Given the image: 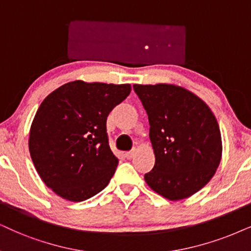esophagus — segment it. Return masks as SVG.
I'll list each match as a JSON object with an SVG mask.
<instances>
[{"label": "esophagus", "mask_w": 251, "mask_h": 251, "mask_svg": "<svg viewBox=\"0 0 251 251\" xmlns=\"http://www.w3.org/2000/svg\"><path fill=\"white\" fill-rule=\"evenodd\" d=\"M134 153L135 151H127V153H125V157L127 158V160H131V158L134 156Z\"/></svg>", "instance_id": "34e87169"}]
</instances>
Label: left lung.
<instances>
[{"label": "left lung", "instance_id": "1", "mask_svg": "<svg viewBox=\"0 0 251 251\" xmlns=\"http://www.w3.org/2000/svg\"><path fill=\"white\" fill-rule=\"evenodd\" d=\"M147 111L153 170L145 180L171 201L189 198L210 182L223 155L218 120L204 100L175 84H134Z\"/></svg>", "mask_w": 251, "mask_h": 251}]
</instances>
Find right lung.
<instances>
[{
    "mask_svg": "<svg viewBox=\"0 0 251 251\" xmlns=\"http://www.w3.org/2000/svg\"><path fill=\"white\" fill-rule=\"evenodd\" d=\"M131 84L77 80L40 104L28 151L43 182L69 201H83L109 184L118 166L106 134V118L131 93Z\"/></svg>",
    "mask_w": 251,
    "mask_h": 251,
    "instance_id": "right-lung-1",
    "label": "right lung"
}]
</instances>
